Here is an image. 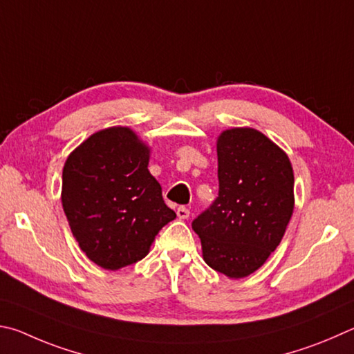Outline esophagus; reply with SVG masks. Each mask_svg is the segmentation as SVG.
I'll return each instance as SVG.
<instances>
[{
	"instance_id": "esophagus-1",
	"label": "esophagus",
	"mask_w": 354,
	"mask_h": 354,
	"mask_svg": "<svg viewBox=\"0 0 354 354\" xmlns=\"http://www.w3.org/2000/svg\"><path fill=\"white\" fill-rule=\"evenodd\" d=\"M177 218L178 219H188L189 218V209L187 207H178L177 208Z\"/></svg>"
}]
</instances>
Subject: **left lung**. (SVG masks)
Returning a JSON list of instances; mask_svg holds the SVG:
<instances>
[{
  "instance_id": "1",
  "label": "left lung",
  "mask_w": 354,
  "mask_h": 354,
  "mask_svg": "<svg viewBox=\"0 0 354 354\" xmlns=\"http://www.w3.org/2000/svg\"><path fill=\"white\" fill-rule=\"evenodd\" d=\"M219 196L193 221L202 257L228 278H244L268 261L294 213L288 153L263 132L232 127L218 136Z\"/></svg>"
}]
</instances>
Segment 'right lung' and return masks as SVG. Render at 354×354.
I'll use <instances>...</instances> for the list:
<instances>
[{
    "instance_id": "obj_1",
    "label": "right lung",
    "mask_w": 354,
    "mask_h": 354,
    "mask_svg": "<svg viewBox=\"0 0 354 354\" xmlns=\"http://www.w3.org/2000/svg\"><path fill=\"white\" fill-rule=\"evenodd\" d=\"M151 147L122 126L95 132L68 155L62 207L80 250L99 268L140 261L176 219L147 169Z\"/></svg>"
}]
</instances>
